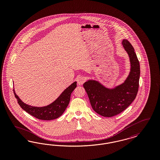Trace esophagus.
Listing matches in <instances>:
<instances>
[{
    "label": "esophagus",
    "mask_w": 160,
    "mask_h": 160,
    "mask_svg": "<svg viewBox=\"0 0 160 160\" xmlns=\"http://www.w3.org/2000/svg\"><path fill=\"white\" fill-rule=\"evenodd\" d=\"M77 84L78 85H82V84H83L84 83L85 79H84L83 77L80 76L77 78Z\"/></svg>",
    "instance_id": "34e87169"
}]
</instances>
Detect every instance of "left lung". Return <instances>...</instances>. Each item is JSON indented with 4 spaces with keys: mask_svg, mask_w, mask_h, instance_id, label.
<instances>
[{
    "mask_svg": "<svg viewBox=\"0 0 160 160\" xmlns=\"http://www.w3.org/2000/svg\"><path fill=\"white\" fill-rule=\"evenodd\" d=\"M122 45L129 56L130 72L126 80L113 88H107L95 80L83 84L93 110L104 117H112L125 110L137 96L140 74V64L133 47L127 39Z\"/></svg>",
    "mask_w": 160,
    "mask_h": 160,
    "instance_id": "1",
    "label": "left lung"
}]
</instances>
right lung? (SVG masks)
<instances>
[{
	"instance_id": "right-lung-1",
	"label": "right lung",
	"mask_w": 160,
	"mask_h": 160,
	"mask_svg": "<svg viewBox=\"0 0 160 160\" xmlns=\"http://www.w3.org/2000/svg\"><path fill=\"white\" fill-rule=\"evenodd\" d=\"M77 87V82L69 86L59 97L51 104L44 107L32 106L23 102L16 94L14 89L15 97L20 106L24 111L41 120L50 121L60 117L68 106L71 94Z\"/></svg>"
}]
</instances>
